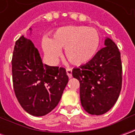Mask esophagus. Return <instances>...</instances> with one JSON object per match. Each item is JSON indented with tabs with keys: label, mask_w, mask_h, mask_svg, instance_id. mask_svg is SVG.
Wrapping results in <instances>:
<instances>
[{
	"label": "esophagus",
	"mask_w": 135,
	"mask_h": 135,
	"mask_svg": "<svg viewBox=\"0 0 135 135\" xmlns=\"http://www.w3.org/2000/svg\"><path fill=\"white\" fill-rule=\"evenodd\" d=\"M66 72H67V75L68 76V77L71 78L72 77V70L70 68H67Z\"/></svg>",
	"instance_id": "34e87169"
}]
</instances>
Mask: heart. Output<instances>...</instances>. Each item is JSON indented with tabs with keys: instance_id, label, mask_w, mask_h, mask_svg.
Here are the masks:
<instances>
[{
	"instance_id": "obj_1",
	"label": "heart",
	"mask_w": 135,
	"mask_h": 135,
	"mask_svg": "<svg viewBox=\"0 0 135 135\" xmlns=\"http://www.w3.org/2000/svg\"><path fill=\"white\" fill-rule=\"evenodd\" d=\"M46 57L55 63L65 48L68 61L74 65H83L94 59L100 46V36L94 28L81 25H67L55 30L50 38L44 37L41 42Z\"/></svg>"
}]
</instances>
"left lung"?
Here are the masks:
<instances>
[{"label": "left lung", "mask_w": 135, "mask_h": 135, "mask_svg": "<svg viewBox=\"0 0 135 135\" xmlns=\"http://www.w3.org/2000/svg\"><path fill=\"white\" fill-rule=\"evenodd\" d=\"M104 47L86 65L72 70L80 82L82 107L91 115H102L109 111L119 96L122 88V62L116 44L109 37Z\"/></svg>", "instance_id": "left-lung-1"}]
</instances>
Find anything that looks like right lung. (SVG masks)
<instances>
[{"label": "right lung", "instance_id": "add662e5", "mask_svg": "<svg viewBox=\"0 0 135 135\" xmlns=\"http://www.w3.org/2000/svg\"><path fill=\"white\" fill-rule=\"evenodd\" d=\"M12 73L17 100L25 111L34 117H43L52 111L68 83L65 68L43 64L38 49L24 35L16 42Z\"/></svg>", "mask_w": 135, "mask_h": 135}]
</instances>
